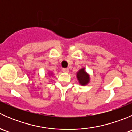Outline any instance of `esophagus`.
<instances>
[{
	"mask_svg": "<svg viewBox=\"0 0 132 132\" xmlns=\"http://www.w3.org/2000/svg\"><path fill=\"white\" fill-rule=\"evenodd\" d=\"M62 71L64 73H68L69 72V70L68 68H63L62 69Z\"/></svg>",
	"mask_w": 132,
	"mask_h": 132,
	"instance_id": "esophagus-1",
	"label": "esophagus"
}]
</instances>
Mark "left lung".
Returning <instances> with one entry per match:
<instances>
[{
    "instance_id": "1",
    "label": "left lung",
    "mask_w": 132,
    "mask_h": 132,
    "mask_svg": "<svg viewBox=\"0 0 132 132\" xmlns=\"http://www.w3.org/2000/svg\"><path fill=\"white\" fill-rule=\"evenodd\" d=\"M77 77L80 84H81L82 86H86L90 81L89 75L85 71L84 68L80 69L77 73Z\"/></svg>"
}]
</instances>
